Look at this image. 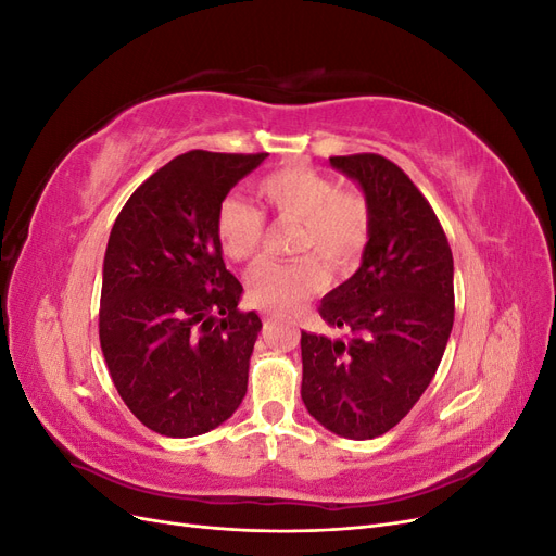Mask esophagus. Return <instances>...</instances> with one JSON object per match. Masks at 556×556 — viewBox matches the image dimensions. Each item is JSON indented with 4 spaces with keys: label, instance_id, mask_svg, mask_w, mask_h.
<instances>
[{
    "label": "esophagus",
    "instance_id": "1",
    "mask_svg": "<svg viewBox=\"0 0 556 556\" xmlns=\"http://www.w3.org/2000/svg\"><path fill=\"white\" fill-rule=\"evenodd\" d=\"M274 315H276V313H274V311H268V308H264V311H262V317L266 319V323H268V319H271Z\"/></svg>",
    "mask_w": 556,
    "mask_h": 556
}]
</instances>
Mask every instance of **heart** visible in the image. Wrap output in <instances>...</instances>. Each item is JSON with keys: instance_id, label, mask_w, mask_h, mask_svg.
<instances>
[{"instance_id": "obj_1", "label": "heart", "mask_w": 556, "mask_h": 556, "mask_svg": "<svg viewBox=\"0 0 556 556\" xmlns=\"http://www.w3.org/2000/svg\"><path fill=\"white\" fill-rule=\"evenodd\" d=\"M260 197L282 217L301 220L296 250H315L333 266H350L368 241L371 211L366 199L339 190L327 174L311 166H290L266 174L257 182ZM217 241L233 262L255 257L264 237V215L241 197H227L215 217ZM248 294L271 311H294L327 285V271L317 257L290 262L262 260L248 271Z\"/></svg>"}]
</instances>
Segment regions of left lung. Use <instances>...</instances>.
<instances>
[{
	"mask_svg": "<svg viewBox=\"0 0 556 556\" xmlns=\"http://www.w3.org/2000/svg\"><path fill=\"white\" fill-rule=\"evenodd\" d=\"M371 211L362 264L319 315L348 339L301 331V399L319 425L350 441L378 439L425 394L454 323V262L429 201L374 153L329 157Z\"/></svg>",
	"mask_w": 556,
	"mask_h": 556,
	"instance_id": "left-lung-1",
	"label": "left lung"
}]
</instances>
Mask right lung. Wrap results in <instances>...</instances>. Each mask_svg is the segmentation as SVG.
Returning a JSON list of instances; mask_svg holds the SVG:
<instances>
[{
    "label": "right lung",
    "mask_w": 556,
    "mask_h": 556,
    "mask_svg": "<svg viewBox=\"0 0 556 556\" xmlns=\"http://www.w3.org/2000/svg\"><path fill=\"white\" fill-rule=\"evenodd\" d=\"M268 157L190 150L139 185L111 229L99 343L117 394L169 439L220 427L241 406L262 319L237 306L215 217Z\"/></svg>",
    "instance_id": "obj_1"
}]
</instances>
